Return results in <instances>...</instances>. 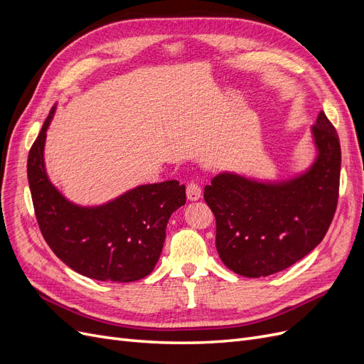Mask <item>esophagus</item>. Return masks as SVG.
<instances>
[{"instance_id":"esophagus-1","label":"esophagus","mask_w":364,"mask_h":364,"mask_svg":"<svg viewBox=\"0 0 364 364\" xmlns=\"http://www.w3.org/2000/svg\"><path fill=\"white\" fill-rule=\"evenodd\" d=\"M202 196V190H200V185L197 182H190L186 185V197H188L190 200H199Z\"/></svg>"}]
</instances>
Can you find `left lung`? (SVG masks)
Here are the masks:
<instances>
[{
  "label": "left lung",
  "mask_w": 364,
  "mask_h": 364,
  "mask_svg": "<svg viewBox=\"0 0 364 364\" xmlns=\"http://www.w3.org/2000/svg\"><path fill=\"white\" fill-rule=\"evenodd\" d=\"M313 136L318 156L290 182L261 183L223 173L205 186L218 255L241 277H269L293 266L328 232L338 202L341 151L336 127L323 112Z\"/></svg>",
  "instance_id": "8db88e82"
}]
</instances>
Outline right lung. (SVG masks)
<instances>
[{
	"label": "right lung",
	"mask_w": 364,
	"mask_h": 364,
	"mask_svg": "<svg viewBox=\"0 0 364 364\" xmlns=\"http://www.w3.org/2000/svg\"><path fill=\"white\" fill-rule=\"evenodd\" d=\"M50 111L28 151L27 178L42 237L68 267L98 281L132 282L155 269L170 215L185 205L178 181L141 185L97 208L73 205L50 183L43 144Z\"/></svg>",
	"instance_id": "1"
}]
</instances>
